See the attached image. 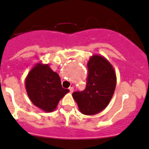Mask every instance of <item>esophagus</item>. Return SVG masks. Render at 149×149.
Listing matches in <instances>:
<instances>
[{"label": "esophagus", "mask_w": 149, "mask_h": 149, "mask_svg": "<svg viewBox=\"0 0 149 149\" xmlns=\"http://www.w3.org/2000/svg\"><path fill=\"white\" fill-rule=\"evenodd\" d=\"M69 90H70V92L72 93L73 91H74V88H73V87H70V88H69Z\"/></svg>", "instance_id": "1"}]
</instances>
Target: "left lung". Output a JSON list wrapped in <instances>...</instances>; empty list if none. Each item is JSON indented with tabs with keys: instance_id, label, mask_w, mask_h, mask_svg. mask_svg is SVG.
<instances>
[{
	"instance_id": "left-lung-1",
	"label": "left lung",
	"mask_w": 149,
	"mask_h": 149,
	"mask_svg": "<svg viewBox=\"0 0 149 149\" xmlns=\"http://www.w3.org/2000/svg\"><path fill=\"white\" fill-rule=\"evenodd\" d=\"M88 68L86 88L81 92H74L73 97L81 113L95 115L109 104L116 88V76L111 63L100 55L91 56Z\"/></svg>"
}]
</instances>
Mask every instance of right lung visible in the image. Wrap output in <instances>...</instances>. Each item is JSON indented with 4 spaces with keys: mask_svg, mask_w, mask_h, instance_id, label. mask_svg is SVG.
<instances>
[{
    "mask_svg": "<svg viewBox=\"0 0 149 149\" xmlns=\"http://www.w3.org/2000/svg\"><path fill=\"white\" fill-rule=\"evenodd\" d=\"M25 87L30 101L45 112H52L69 90L61 86L58 74L48 65L39 62L29 72Z\"/></svg>",
    "mask_w": 149,
    "mask_h": 149,
    "instance_id": "1",
    "label": "right lung"
}]
</instances>
